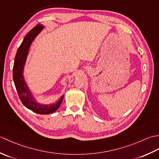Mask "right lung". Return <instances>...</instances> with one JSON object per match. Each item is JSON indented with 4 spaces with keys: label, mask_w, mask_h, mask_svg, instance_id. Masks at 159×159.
<instances>
[{
    "label": "right lung",
    "mask_w": 159,
    "mask_h": 159,
    "mask_svg": "<svg viewBox=\"0 0 159 159\" xmlns=\"http://www.w3.org/2000/svg\"><path fill=\"white\" fill-rule=\"evenodd\" d=\"M43 28V26L39 24L35 27H33L24 38L21 45L17 50L15 57L13 67V79L18 96L24 105L36 113L48 115L54 113L58 109L62 102L63 96L61 97L59 100L57 102L50 105H43V104L37 103L36 101L33 99L27 85H26L25 79L22 75L24 66L25 64L29 47L33 39L39 34Z\"/></svg>",
    "instance_id": "right-lung-1"
}]
</instances>
